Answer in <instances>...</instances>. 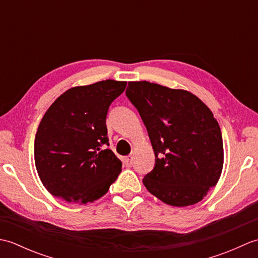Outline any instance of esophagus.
Segmentation results:
<instances>
[{
    "label": "esophagus",
    "instance_id": "obj_1",
    "mask_svg": "<svg viewBox=\"0 0 258 258\" xmlns=\"http://www.w3.org/2000/svg\"><path fill=\"white\" fill-rule=\"evenodd\" d=\"M124 163H125V165L127 166V167L132 166V164H133V156H132V155H128L127 157H125V158H124Z\"/></svg>",
    "mask_w": 258,
    "mask_h": 258
}]
</instances>
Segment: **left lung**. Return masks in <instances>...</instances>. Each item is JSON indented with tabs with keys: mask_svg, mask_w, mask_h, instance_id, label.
Listing matches in <instances>:
<instances>
[{
	"mask_svg": "<svg viewBox=\"0 0 258 258\" xmlns=\"http://www.w3.org/2000/svg\"><path fill=\"white\" fill-rule=\"evenodd\" d=\"M126 96L146 126L155 166L143 184L165 204L194 205L221 177L222 132L212 111L188 91L128 82Z\"/></svg>",
	"mask_w": 258,
	"mask_h": 258,
	"instance_id": "1",
	"label": "left lung"
}]
</instances>
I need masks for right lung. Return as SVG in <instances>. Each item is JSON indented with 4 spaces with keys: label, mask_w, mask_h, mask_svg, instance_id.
<instances>
[{
    "label": "right lung",
    "mask_w": 258,
    "mask_h": 258,
    "mask_svg": "<svg viewBox=\"0 0 258 258\" xmlns=\"http://www.w3.org/2000/svg\"><path fill=\"white\" fill-rule=\"evenodd\" d=\"M126 82L106 80L64 92L43 116L34 161L44 187L68 203L86 204L103 195L122 171L108 146L106 115Z\"/></svg>",
    "instance_id": "obj_1"
}]
</instances>
